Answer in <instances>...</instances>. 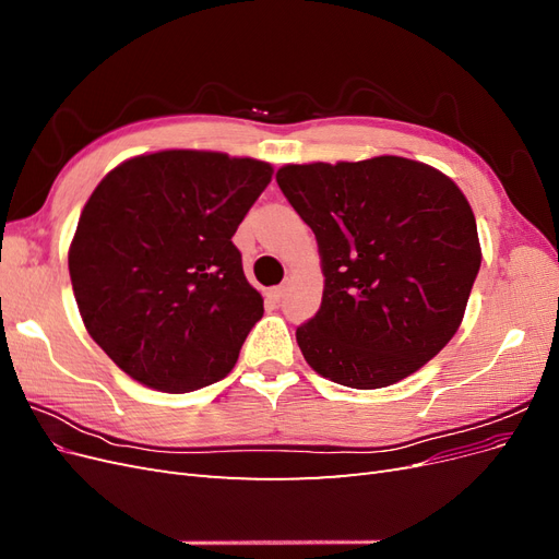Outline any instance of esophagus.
Returning <instances> with one entry per match:
<instances>
[{
    "label": "esophagus",
    "mask_w": 559,
    "mask_h": 559,
    "mask_svg": "<svg viewBox=\"0 0 559 559\" xmlns=\"http://www.w3.org/2000/svg\"><path fill=\"white\" fill-rule=\"evenodd\" d=\"M284 294H286V286H284V284L273 286V289L267 292V300H270V302H280V300L284 298Z\"/></svg>",
    "instance_id": "1"
}]
</instances>
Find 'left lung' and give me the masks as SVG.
I'll use <instances>...</instances> for the list:
<instances>
[{"mask_svg":"<svg viewBox=\"0 0 559 559\" xmlns=\"http://www.w3.org/2000/svg\"><path fill=\"white\" fill-rule=\"evenodd\" d=\"M277 183L319 245L324 294L296 329L306 361L337 384L380 389L415 373L462 324L480 270L476 216L425 163L286 165Z\"/></svg>","mask_w":559,"mask_h":559,"instance_id":"left-lung-1","label":"left lung"}]
</instances>
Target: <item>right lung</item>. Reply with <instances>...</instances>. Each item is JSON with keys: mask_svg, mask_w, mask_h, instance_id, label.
<instances>
[{"mask_svg": "<svg viewBox=\"0 0 559 559\" xmlns=\"http://www.w3.org/2000/svg\"><path fill=\"white\" fill-rule=\"evenodd\" d=\"M273 167L212 151H158L111 170L81 212L70 249L93 341L151 389L222 380L263 317L233 235Z\"/></svg>", "mask_w": 559, "mask_h": 559, "instance_id": "1", "label": "right lung"}]
</instances>
